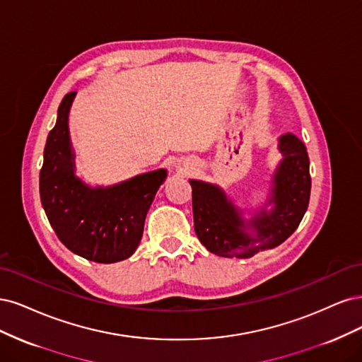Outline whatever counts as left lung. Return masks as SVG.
<instances>
[{
  "label": "left lung",
  "instance_id": "left-lung-1",
  "mask_svg": "<svg viewBox=\"0 0 362 362\" xmlns=\"http://www.w3.org/2000/svg\"><path fill=\"white\" fill-rule=\"evenodd\" d=\"M283 155L274 176L264 207L250 221L216 185L189 180L197 238L219 257L250 259L259 251L283 243L304 218L311 191L310 159L304 143L293 134L278 138ZM269 204L273 207L267 211Z\"/></svg>",
  "mask_w": 362,
  "mask_h": 362
}]
</instances>
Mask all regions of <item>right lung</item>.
Here are the masks:
<instances>
[{"mask_svg":"<svg viewBox=\"0 0 362 362\" xmlns=\"http://www.w3.org/2000/svg\"><path fill=\"white\" fill-rule=\"evenodd\" d=\"M76 91L58 107L40 170V200L57 238L67 250L90 262L115 263L135 252L144 221L159 186L160 168L112 186L91 188L75 174V153L69 135V111Z\"/></svg>","mask_w":362,"mask_h":362,"instance_id":"right-lung-1","label":"right lung"}]
</instances>
